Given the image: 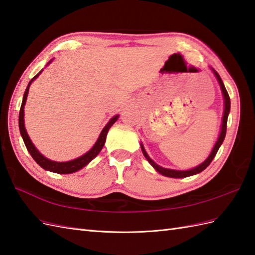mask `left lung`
<instances>
[{"instance_id":"obj_1","label":"left lung","mask_w":255,"mask_h":255,"mask_svg":"<svg viewBox=\"0 0 255 255\" xmlns=\"http://www.w3.org/2000/svg\"><path fill=\"white\" fill-rule=\"evenodd\" d=\"M213 73H214L215 77L218 80V84H220L221 86V89H222V92H223V97H224V103H225V109H224V115H223V123H222V130H221V133H220V137H218L216 143L214 145V147H213V150L211 152V154L209 155V157L205 159V161L200 164L199 166L194 167L192 169H189V170H175V169H168V168H164V167H161L159 165H157L153 159L147 155L146 151L144 150L143 147V144L141 143V150H142V153H143L144 157L147 159V162H149L153 167H154L156 169V171H158L159 174H162L164 176L166 177H171V178H185V177H189V176H192V175H195V174H199L201 173V171L204 170L206 167L209 166V165L211 164V162L213 161V158L215 157L216 153L218 151V149H220V146L222 145L223 141L225 139V135H226V130H227V120H228V114L230 112V98L228 96V92L226 90V88H225L224 84H223V80L220 77V75L217 74V72H215L214 69L212 68Z\"/></svg>"}]
</instances>
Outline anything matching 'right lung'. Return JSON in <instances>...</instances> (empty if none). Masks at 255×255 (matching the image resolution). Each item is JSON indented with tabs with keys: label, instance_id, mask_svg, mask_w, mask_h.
Listing matches in <instances>:
<instances>
[{
	"label": "right lung",
	"instance_id": "right-lung-1",
	"mask_svg": "<svg viewBox=\"0 0 255 255\" xmlns=\"http://www.w3.org/2000/svg\"><path fill=\"white\" fill-rule=\"evenodd\" d=\"M51 61L47 63V65L51 63ZM41 72H42V70H41ZM41 72L38 73L30 81H29V84H28V86L26 88V91H25V93H23L22 102H21V106H20V111H19V120H18L20 134H21L23 142H25V145L27 147L28 152L30 153V155L32 156V158L43 169L52 171V173H56V174H72V173H75V171H77V170L84 168L86 165H88L89 163H90L92 159L99 154L100 151L102 150V147H103V145L105 143L106 134H108V132H109V129L112 126H113V124L118 120V117H120V116L116 115L113 118H111V121L108 124H106V126L103 128L102 131H101V133L99 135V139L96 142V144H94L91 147V149L86 153V154L81 155L80 157H77V158L73 159V161H68V162H55V161H51V159L46 158L45 156H43L42 154H41V153L37 150V147L33 145V143L31 142L30 138H29V135H28V133L26 131L25 123H23V108H25V104H26V100H27V96H28L29 87H30L31 82L41 74Z\"/></svg>",
	"mask_w": 255,
	"mask_h": 255
}]
</instances>
